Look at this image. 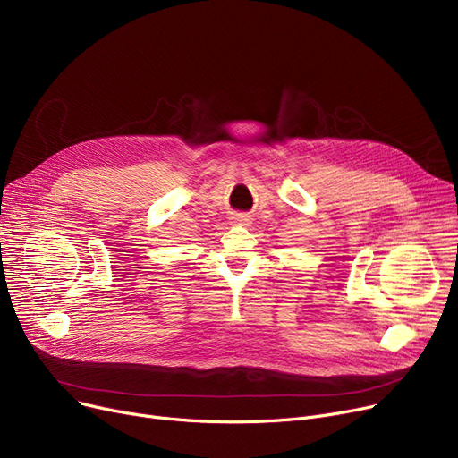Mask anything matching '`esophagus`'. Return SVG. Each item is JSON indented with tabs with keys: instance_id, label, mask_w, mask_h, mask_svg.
<instances>
[{
	"instance_id": "esophagus-1",
	"label": "esophagus",
	"mask_w": 458,
	"mask_h": 458,
	"mask_svg": "<svg viewBox=\"0 0 458 458\" xmlns=\"http://www.w3.org/2000/svg\"><path fill=\"white\" fill-rule=\"evenodd\" d=\"M247 219H245V216L243 215H235L233 216V223H237V225H243Z\"/></svg>"
}]
</instances>
